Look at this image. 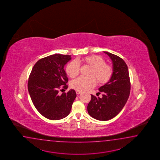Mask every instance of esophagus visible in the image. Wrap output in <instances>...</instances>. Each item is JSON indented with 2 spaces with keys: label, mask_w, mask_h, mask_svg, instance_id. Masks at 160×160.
Returning <instances> with one entry per match:
<instances>
[{
  "label": "esophagus",
  "mask_w": 160,
  "mask_h": 160,
  "mask_svg": "<svg viewBox=\"0 0 160 160\" xmlns=\"http://www.w3.org/2000/svg\"><path fill=\"white\" fill-rule=\"evenodd\" d=\"M76 93H77V94L79 95V94H81L82 91H79V90H77V91H76Z\"/></svg>",
  "instance_id": "1"
}]
</instances>
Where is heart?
Instances as JSON below:
<instances>
[{"label": "heart", "mask_w": 160, "mask_h": 160, "mask_svg": "<svg viewBox=\"0 0 160 160\" xmlns=\"http://www.w3.org/2000/svg\"><path fill=\"white\" fill-rule=\"evenodd\" d=\"M82 63L91 68L88 75L89 77H80L71 82L72 88L79 91H85L95 85L97 81L99 85L106 84L111 78L113 74L112 66L106 63V60L98 55L86 56L77 61H72L66 67V73L70 78H75L78 75L80 67L78 63Z\"/></svg>", "instance_id": "obj_1"}]
</instances>
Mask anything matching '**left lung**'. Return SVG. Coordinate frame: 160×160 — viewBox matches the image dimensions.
I'll return each instance as SVG.
<instances>
[{
  "label": "left lung",
  "instance_id": "left-lung-1",
  "mask_svg": "<svg viewBox=\"0 0 160 160\" xmlns=\"http://www.w3.org/2000/svg\"><path fill=\"white\" fill-rule=\"evenodd\" d=\"M104 53L112 61V75L109 81L99 88L102 97L91 95L88 106V114L101 121L112 119L122 111L128 99L131 90L128 69L124 61L109 52Z\"/></svg>",
  "mask_w": 160,
  "mask_h": 160
}]
</instances>
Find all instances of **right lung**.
Instances as JSON below:
<instances>
[{
    "label": "right lung",
    "instance_id": "right-lung-1",
    "mask_svg": "<svg viewBox=\"0 0 160 160\" xmlns=\"http://www.w3.org/2000/svg\"><path fill=\"white\" fill-rule=\"evenodd\" d=\"M70 55L55 54L38 60L29 77L28 89L36 108L45 118L60 120L70 113L77 97L74 90L58 94L60 86L66 89L68 81L64 66Z\"/></svg>",
    "mask_w": 160,
    "mask_h": 160
}]
</instances>
